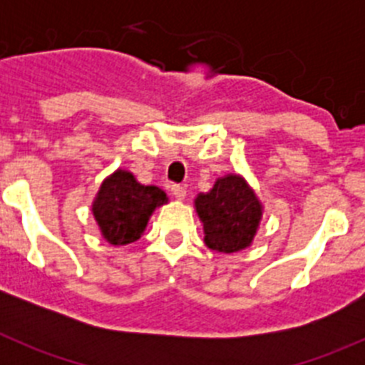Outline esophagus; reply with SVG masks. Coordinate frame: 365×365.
Here are the masks:
<instances>
[{
	"label": "esophagus",
	"mask_w": 365,
	"mask_h": 365,
	"mask_svg": "<svg viewBox=\"0 0 365 365\" xmlns=\"http://www.w3.org/2000/svg\"><path fill=\"white\" fill-rule=\"evenodd\" d=\"M171 192H173V196L176 197V200H185V196H187L185 187L178 185V183H175V185H171Z\"/></svg>",
	"instance_id": "1"
}]
</instances>
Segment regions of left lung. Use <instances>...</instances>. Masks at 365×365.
<instances>
[{
    "instance_id": "obj_1",
    "label": "left lung",
    "mask_w": 365,
    "mask_h": 365,
    "mask_svg": "<svg viewBox=\"0 0 365 365\" xmlns=\"http://www.w3.org/2000/svg\"><path fill=\"white\" fill-rule=\"evenodd\" d=\"M203 222L205 244L217 252H237L252 242L261 206L244 178L230 175L217 180L208 194L196 200Z\"/></svg>"
}]
</instances>
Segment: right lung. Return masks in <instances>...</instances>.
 Wrapping results in <instances>:
<instances>
[{
    "mask_svg": "<svg viewBox=\"0 0 365 365\" xmlns=\"http://www.w3.org/2000/svg\"><path fill=\"white\" fill-rule=\"evenodd\" d=\"M165 201L159 187L141 185L130 173L116 171L102 183L93 215L109 244L127 245L141 237L148 217Z\"/></svg>",
    "mask_w": 365,
    "mask_h": 365,
    "instance_id": "add662e5",
    "label": "right lung"
}]
</instances>
